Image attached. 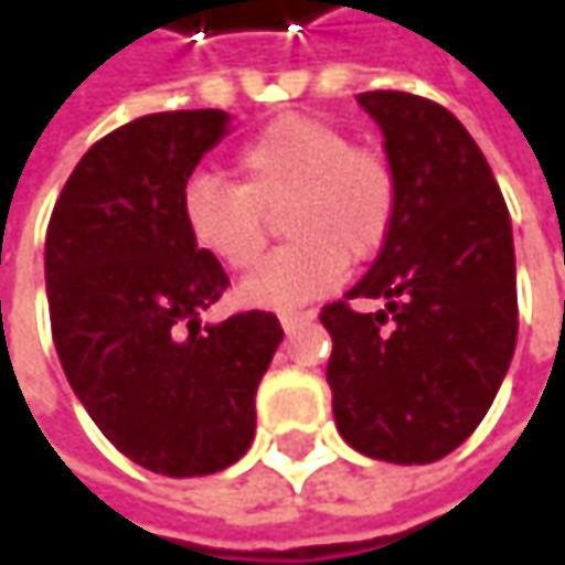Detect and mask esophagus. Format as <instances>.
<instances>
[{
  "mask_svg": "<svg viewBox=\"0 0 565 565\" xmlns=\"http://www.w3.org/2000/svg\"><path fill=\"white\" fill-rule=\"evenodd\" d=\"M313 320V313H281V327L284 333H297L303 323H310Z\"/></svg>",
  "mask_w": 565,
  "mask_h": 565,
  "instance_id": "34e87169",
  "label": "esophagus"
}]
</instances>
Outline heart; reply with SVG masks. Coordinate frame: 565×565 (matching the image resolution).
I'll return each mask as SVG.
<instances>
[{
  "label": "heart",
  "instance_id": "obj_1",
  "mask_svg": "<svg viewBox=\"0 0 565 565\" xmlns=\"http://www.w3.org/2000/svg\"><path fill=\"white\" fill-rule=\"evenodd\" d=\"M238 185L195 175L182 189V225L192 245L242 271L265 248V212L284 206L294 242L268 255L238 300L294 313L343 281V265H363L386 245L398 212L393 163L373 147H353L347 130L290 114L268 124L235 153Z\"/></svg>",
  "mask_w": 565,
  "mask_h": 565
}]
</instances>
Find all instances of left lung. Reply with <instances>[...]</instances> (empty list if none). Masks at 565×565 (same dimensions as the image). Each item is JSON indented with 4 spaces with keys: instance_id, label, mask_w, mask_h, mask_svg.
<instances>
[{
    "instance_id": "1",
    "label": "left lung",
    "mask_w": 565,
    "mask_h": 565,
    "mask_svg": "<svg viewBox=\"0 0 565 565\" xmlns=\"http://www.w3.org/2000/svg\"><path fill=\"white\" fill-rule=\"evenodd\" d=\"M383 130L398 179L393 232L353 297L327 303V383L350 448L393 465L455 451L488 415L516 347V262L510 212L465 124L435 100L370 90L356 97Z\"/></svg>"
}]
</instances>
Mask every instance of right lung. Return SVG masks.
<instances>
[{
    "mask_svg": "<svg viewBox=\"0 0 565 565\" xmlns=\"http://www.w3.org/2000/svg\"><path fill=\"white\" fill-rule=\"evenodd\" d=\"M232 130L225 110L147 114L97 140L45 238L61 370L94 425L147 471L215 475L255 438V393L284 340L275 313L202 323L228 278L182 225V189Z\"/></svg>",
    "mask_w": 565,
    "mask_h": 565,
    "instance_id": "add662e5",
    "label": "right lung"
}]
</instances>
